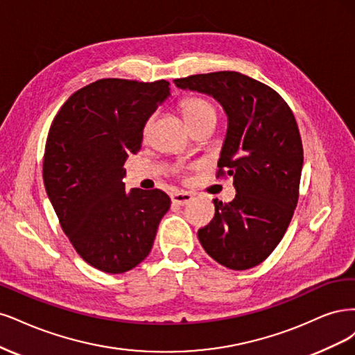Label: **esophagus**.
I'll list each match as a JSON object with an SVG mask.
<instances>
[{
  "instance_id": "obj_1",
  "label": "esophagus",
  "mask_w": 355,
  "mask_h": 355,
  "mask_svg": "<svg viewBox=\"0 0 355 355\" xmlns=\"http://www.w3.org/2000/svg\"><path fill=\"white\" fill-rule=\"evenodd\" d=\"M171 199H173L174 205H178V207H184V205H189L193 200V196L190 193H186V191H177L173 194V196H171Z\"/></svg>"
}]
</instances>
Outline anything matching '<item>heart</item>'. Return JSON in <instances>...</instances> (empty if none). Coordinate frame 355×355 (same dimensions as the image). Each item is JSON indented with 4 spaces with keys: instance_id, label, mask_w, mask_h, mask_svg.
<instances>
[{
    "instance_id": "heart-1",
    "label": "heart",
    "mask_w": 355,
    "mask_h": 355,
    "mask_svg": "<svg viewBox=\"0 0 355 355\" xmlns=\"http://www.w3.org/2000/svg\"><path fill=\"white\" fill-rule=\"evenodd\" d=\"M182 115H184L187 123L190 125L207 118L216 119L218 113H216V109L211 101L194 97V98H187L186 101H182Z\"/></svg>"
}]
</instances>
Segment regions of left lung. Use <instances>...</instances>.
<instances>
[{
	"label": "left lung",
	"mask_w": 355,
	"mask_h": 355,
	"mask_svg": "<svg viewBox=\"0 0 355 355\" xmlns=\"http://www.w3.org/2000/svg\"><path fill=\"white\" fill-rule=\"evenodd\" d=\"M174 83L214 97L227 115L218 175L233 177L236 198L214 199V220L198 232L199 242L227 268H252L280 243L298 203L304 150L293 113L272 88L239 72Z\"/></svg>",
	"instance_id": "left-lung-1"
}]
</instances>
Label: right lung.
<instances>
[{"label":"right lung","instance_id":"1","mask_svg":"<svg viewBox=\"0 0 355 355\" xmlns=\"http://www.w3.org/2000/svg\"><path fill=\"white\" fill-rule=\"evenodd\" d=\"M165 79H98L57 113L45 143L42 177L76 252L109 274L150 254L171 199L162 190H125L123 164L140 150L144 125L171 96Z\"/></svg>","mask_w":355,"mask_h":355}]
</instances>
